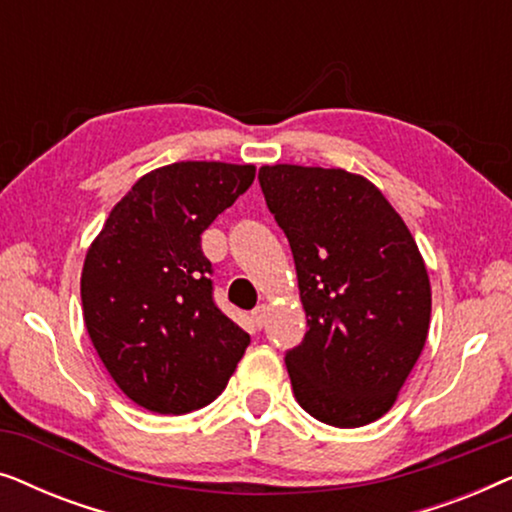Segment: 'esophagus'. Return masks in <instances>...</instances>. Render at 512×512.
<instances>
[{
	"instance_id": "obj_1",
	"label": "esophagus",
	"mask_w": 512,
	"mask_h": 512,
	"mask_svg": "<svg viewBox=\"0 0 512 512\" xmlns=\"http://www.w3.org/2000/svg\"><path fill=\"white\" fill-rule=\"evenodd\" d=\"M251 319H254L256 328L265 326V319H268V305H258L254 312H251Z\"/></svg>"
}]
</instances>
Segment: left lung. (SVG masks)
<instances>
[{
	"instance_id": "8db88e82",
	"label": "left lung",
	"mask_w": 512,
	"mask_h": 512,
	"mask_svg": "<svg viewBox=\"0 0 512 512\" xmlns=\"http://www.w3.org/2000/svg\"><path fill=\"white\" fill-rule=\"evenodd\" d=\"M291 244L307 333L286 352L296 401L354 429L389 412L422 354L431 284L396 209L359 174L300 165L258 170Z\"/></svg>"
}]
</instances>
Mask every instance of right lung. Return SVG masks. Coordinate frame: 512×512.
Here are the masks:
<instances>
[{
	"label": "right lung",
	"mask_w": 512,
	"mask_h": 512,
	"mask_svg": "<svg viewBox=\"0 0 512 512\" xmlns=\"http://www.w3.org/2000/svg\"><path fill=\"white\" fill-rule=\"evenodd\" d=\"M254 165L186 160L144 174L111 209L81 275L83 319L130 401L184 415L226 389L249 345L214 303L200 235L254 184Z\"/></svg>",
	"instance_id": "obj_1"
}]
</instances>
